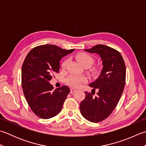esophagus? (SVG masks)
I'll use <instances>...</instances> for the list:
<instances>
[{"label":"esophagus","mask_w":146,"mask_h":146,"mask_svg":"<svg viewBox=\"0 0 146 146\" xmlns=\"http://www.w3.org/2000/svg\"><path fill=\"white\" fill-rule=\"evenodd\" d=\"M76 89L73 88H70V93H71V94H73V93L76 92Z\"/></svg>","instance_id":"1"}]
</instances>
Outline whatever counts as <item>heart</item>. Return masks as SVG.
I'll return each instance as SVG.
<instances>
[{
    "instance_id": "obj_1",
    "label": "heart",
    "mask_w": 146,
    "mask_h": 146,
    "mask_svg": "<svg viewBox=\"0 0 146 146\" xmlns=\"http://www.w3.org/2000/svg\"><path fill=\"white\" fill-rule=\"evenodd\" d=\"M76 58L80 63H81L83 66H90L91 65L94 63L95 59L92 56V55L89 54L86 52H80V53L77 54L76 56ZM68 63V61L65 60L62 63V68H64L66 66ZM92 71L94 73L96 74L97 73L98 70L96 68H93ZM86 78L83 76L80 75H71L68 77L66 80V84L72 87H80L83 83L86 82Z\"/></svg>"
}]
</instances>
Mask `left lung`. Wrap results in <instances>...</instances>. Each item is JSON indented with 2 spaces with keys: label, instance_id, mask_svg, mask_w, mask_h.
Returning a JSON list of instances; mask_svg holds the SVG:
<instances>
[{
  "label": "left lung",
  "instance_id": "8db88e82",
  "mask_svg": "<svg viewBox=\"0 0 146 146\" xmlns=\"http://www.w3.org/2000/svg\"><path fill=\"white\" fill-rule=\"evenodd\" d=\"M85 51L100 55L103 64L100 76L89 85L92 94L85 92L80 107L85 119L97 123L107 119L118 104L125 83V64L120 52L107 46L98 44ZM96 89L98 95L94 97Z\"/></svg>",
  "mask_w": 146,
  "mask_h": 146
}]
</instances>
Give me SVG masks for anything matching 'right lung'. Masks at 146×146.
<instances>
[{"label":"right lung","mask_w":146,"mask_h":146,"mask_svg":"<svg viewBox=\"0 0 146 146\" xmlns=\"http://www.w3.org/2000/svg\"><path fill=\"white\" fill-rule=\"evenodd\" d=\"M74 50L41 45L31 49L24 60L21 73L24 97L32 111L41 119L53 117L62 109L70 90L64 85L53 90L49 81L52 73H59L61 58Z\"/></svg>","instance_id":"1"}]
</instances>
